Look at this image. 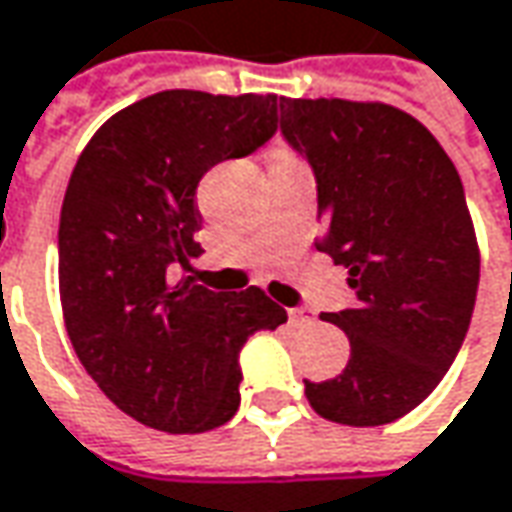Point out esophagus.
I'll use <instances>...</instances> for the list:
<instances>
[{
    "mask_svg": "<svg viewBox=\"0 0 512 512\" xmlns=\"http://www.w3.org/2000/svg\"><path fill=\"white\" fill-rule=\"evenodd\" d=\"M287 316H290V322H293V325H310V322L316 319V316H313L310 310H305V307H290V310H287Z\"/></svg>",
    "mask_w": 512,
    "mask_h": 512,
    "instance_id": "1",
    "label": "esophagus"
}]
</instances>
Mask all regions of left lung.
I'll list each match as a JSON object with an SVG mask.
<instances>
[{"mask_svg": "<svg viewBox=\"0 0 512 512\" xmlns=\"http://www.w3.org/2000/svg\"><path fill=\"white\" fill-rule=\"evenodd\" d=\"M282 133L316 173L322 239L356 305L325 313L350 339L336 379L307 382L336 424L402 419L436 390L470 327L479 245L459 170L436 136L384 102L279 99Z\"/></svg>", "mask_w": 512, "mask_h": 512, "instance_id": "left-lung-1", "label": "left lung"}]
</instances>
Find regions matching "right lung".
Segmentation results:
<instances>
[{
  "label": "right lung",
  "mask_w": 512,
  "mask_h": 512,
  "mask_svg": "<svg viewBox=\"0 0 512 512\" xmlns=\"http://www.w3.org/2000/svg\"><path fill=\"white\" fill-rule=\"evenodd\" d=\"M279 128L273 93L162 90L113 113L70 173L59 216V296L90 379L130 419L205 433L239 410V350L287 322L265 290L216 293L202 253L196 187Z\"/></svg>",
  "instance_id": "1"
}]
</instances>
